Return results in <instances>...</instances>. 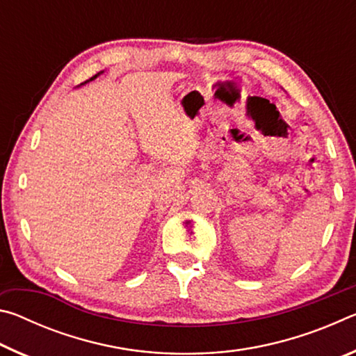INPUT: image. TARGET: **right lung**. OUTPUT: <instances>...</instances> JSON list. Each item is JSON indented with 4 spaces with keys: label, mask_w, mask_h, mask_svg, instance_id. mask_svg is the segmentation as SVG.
I'll return each instance as SVG.
<instances>
[{
    "label": "right lung",
    "mask_w": 356,
    "mask_h": 356,
    "mask_svg": "<svg viewBox=\"0 0 356 356\" xmlns=\"http://www.w3.org/2000/svg\"><path fill=\"white\" fill-rule=\"evenodd\" d=\"M100 74H102V72H100ZM100 74H97V75H94L92 78H89V80H86V81H84V83H88V81H92V80H94V78H97V76H99Z\"/></svg>",
    "instance_id": "obj_1"
}]
</instances>
